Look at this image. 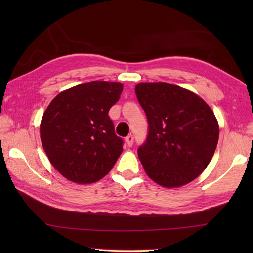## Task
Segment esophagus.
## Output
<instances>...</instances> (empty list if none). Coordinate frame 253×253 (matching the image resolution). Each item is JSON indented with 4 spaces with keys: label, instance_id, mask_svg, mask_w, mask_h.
I'll list each match as a JSON object with an SVG mask.
<instances>
[{
    "label": "esophagus",
    "instance_id": "obj_1",
    "mask_svg": "<svg viewBox=\"0 0 253 253\" xmlns=\"http://www.w3.org/2000/svg\"><path fill=\"white\" fill-rule=\"evenodd\" d=\"M125 141H126L128 147H131L132 144H133V136L132 135H128L126 137V139H125Z\"/></svg>",
    "mask_w": 253,
    "mask_h": 253
}]
</instances>
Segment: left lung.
<instances>
[{
    "instance_id": "left-lung-1",
    "label": "left lung",
    "mask_w": 253,
    "mask_h": 253,
    "mask_svg": "<svg viewBox=\"0 0 253 253\" xmlns=\"http://www.w3.org/2000/svg\"><path fill=\"white\" fill-rule=\"evenodd\" d=\"M135 91L148 120V136L138 148L148 176L166 188L196 179L217 146L213 111L200 96L168 83H140Z\"/></svg>"
}]
</instances>
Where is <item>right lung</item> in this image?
<instances>
[{
	"mask_svg": "<svg viewBox=\"0 0 253 253\" xmlns=\"http://www.w3.org/2000/svg\"><path fill=\"white\" fill-rule=\"evenodd\" d=\"M120 83H84L52 100L40 125L42 146L57 171L77 184L109 173L123 152L109 111L120 100Z\"/></svg>",
	"mask_w": 253,
	"mask_h": 253,
	"instance_id": "right-lung-1",
	"label": "right lung"
}]
</instances>
